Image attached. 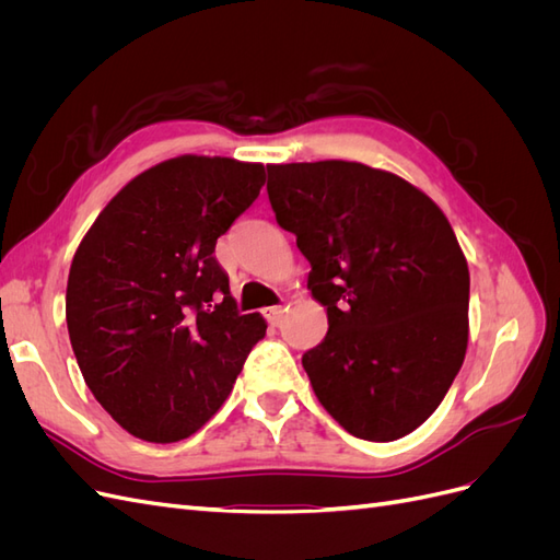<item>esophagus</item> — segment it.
Segmentation results:
<instances>
[{"label":"esophagus","instance_id":"esophagus-1","mask_svg":"<svg viewBox=\"0 0 560 560\" xmlns=\"http://www.w3.org/2000/svg\"><path fill=\"white\" fill-rule=\"evenodd\" d=\"M284 315V308L282 306H273V308H266V319L270 322V325H280V319Z\"/></svg>","mask_w":560,"mask_h":560}]
</instances>
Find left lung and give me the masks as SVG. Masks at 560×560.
Masks as SVG:
<instances>
[{
	"mask_svg": "<svg viewBox=\"0 0 560 560\" xmlns=\"http://www.w3.org/2000/svg\"><path fill=\"white\" fill-rule=\"evenodd\" d=\"M266 191L327 308L325 341L301 358L315 397L366 442L413 432L446 397L469 336V270L446 214L352 161L268 165Z\"/></svg>",
	"mask_w": 560,
	"mask_h": 560,
	"instance_id": "8db88e82",
	"label": "left lung"
}]
</instances>
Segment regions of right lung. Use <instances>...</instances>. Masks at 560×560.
<instances>
[{"instance_id":"1","label":"right lung","mask_w":560,"mask_h":560,"mask_svg":"<svg viewBox=\"0 0 560 560\" xmlns=\"http://www.w3.org/2000/svg\"><path fill=\"white\" fill-rule=\"evenodd\" d=\"M264 182L261 163L163 161L107 202L74 254L65 315L83 381L144 442L206 425L266 334L259 313H238L214 259Z\"/></svg>"}]
</instances>
